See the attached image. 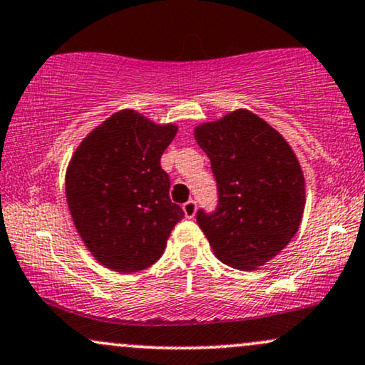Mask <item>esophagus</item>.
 <instances>
[{
	"instance_id": "obj_1",
	"label": "esophagus",
	"mask_w": 365,
	"mask_h": 365,
	"mask_svg": "<svg viewBox=\"0 0 365 365\" xmlns=\"http://www.w3.org/2000/svg\"><path fill=\"white\" fill-rule=\"evenodd\" d=\"M182 209H183V215H185V217L192 220V217L195 216V211H197L195 200H187V202L182 206Z\"/></svg>"
}]
</instances>
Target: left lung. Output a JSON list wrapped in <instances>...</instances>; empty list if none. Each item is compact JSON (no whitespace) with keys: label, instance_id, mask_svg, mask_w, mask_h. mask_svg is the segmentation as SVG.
Listing matches in <instances>:
<instances>
[{"label":"left lung","instance_id":"left-lung-1","mask_svg":"<svg viewBox=\"0 0 365 365\" xmlns=\"http://www.w3.org/2000/svg\"><path fill=\"white\" fill-rule=\"evenodd\" d=\"M211 159L220 206L197 225L221 262L257 269L290 244L302 221L305 178L278 130L252 111L235 110L194 128Z\"/></svg>","mask_w":365,"mask_h":365}]
</instances>
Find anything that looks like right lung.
<instances>
[{
  "mask_svg": "<svg viewBox=\"0 0 365 365\" xmlns=\"http://www.w3.org/2000/svg\"><path fill=\"white\" fill-rule=\"evenodd\" d=\"M177 130L127 108L92 128L70 159L65 194L75 230L108 269L153 266L183 217L159 163Z\"/></svg>",
  "mask_w": 365,
  "mask_h": 365,
  "instance_id": "obj_1",
  "label": "right lung"
}]
</instances>
